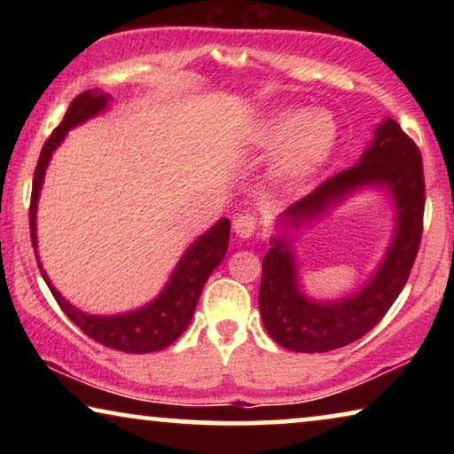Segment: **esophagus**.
Listing matches in <instances>:
<instances>
[{"label":"esophagus","mask_w":454,"mask_h":454,"mask_svg":"<svg viewBox=\"0 0 454 454\" xmlns=\"http://www.w3.org/2000/svg\"><path fill=\"white\" fill-rule=\"evenodd\" d=\"M256 229H258V223H256V219H254L252 215L244 213V215L235 216V221H233V231H235V235H239V238L250 239L252 235L256 233Z\"/></svg>","instance_id":"esophagus-1"}]
</instances>
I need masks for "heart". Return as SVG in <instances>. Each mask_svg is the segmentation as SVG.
<instances>
[{"mask_svg":"<svg viewBox=\"0 0 454 454\" xmlns=\"http://www.w3.org/2000/svg\"><path fill=\"white\" fill-rule=\"evenodd\" d=\"M252 138L260 148H278L272 160L277 179L301 185L331 160L339 142V123L326 109H278L258 123Z\"/></svg>","mask_w":454,"mask_h":454,"instance_id":"1","label":"heart"}]
</instances>
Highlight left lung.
Returning <instances> with one entry per match:
<instances>
[{
  "label": "left lung",
  "mask_w": 454,
  "mask_h": 454,
  "mask_svg": "<svg viewBox=\"0 0 454 454\" xmlns=\"http://www.w3.org/2000/svg\"><path fill=\"white\" fill-rule=\"evenodd\" d=\"M364 189H378L389 196L394 238L368 282L337 301H316L302 289L294 244L309 224ZM424 190L419 148L399 123L384 117L356 165L337 173L277 216V233L262 258L258 294L266 333L289 351L325 353L372 331L405 287L418 256Z\"/></svg>",
  "instance_id": "1"
}]
</instances>
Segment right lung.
<instances>
[{"instance_id":"obj_1","label":"right lung","mask_w":454,"mask_h":454,"mask_svg":"<svg viewBox=\"0 0 454 454\" xmlns=\"http://www.w3.org/2000/svg\"><path fill=\"white\" fill-rule=\"evenodd\" d=\"M111 97L101 89L86 90L82 95L74 98L70 109L66 111L64 121L53 129L49 140L43 146L39 163L35 169L33 179V196H30V239H33V247L36 254V262H39V270L43 278H45L47 287L51 289L55 301L64 309L67 318L76 325L84 334L95 339L97 343L111 349L123 351V353H153L169 347L173 340L182 337V333L188 328L192 316H194L196 303L200 300L204 283L213 275V270L223 262L227 246H229V229H231V221L223 216L202 233L200 238L192 241L188 250L182 254L179 262L173 269L169 281L160 289V294L148 301L146 306H140L136 309L123 314H89L72 306L70 301L64 300V295L53 287L49 281L45 269H43L39 252H36V208H39V196L43 190V182H45V171L51 160L53 153L58 151L61 142L70 129L78 128L80 123L92 120V117L105 114L109 109Z\"/></svg>"}]
</instances>
